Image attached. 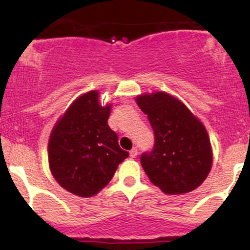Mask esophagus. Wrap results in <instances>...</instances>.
Instances as JSON below:
<instances>
[{
	"label": "esophagus",
	"instance_id": "1",
	"mask_svg": "<svg viewBox=\"0 0 250 250\" xmlns=\"http://www.w3.org/2000/svg\"><path fill=\"white\" fill-rule=\"evenodd\" d=\"M129 155H130L131 159H135V157L137 156V149L136 148H133L130 151H129Z\"/></svg>",
	"mask_w": 250,
	"mask_h": 250
}]
</instances>
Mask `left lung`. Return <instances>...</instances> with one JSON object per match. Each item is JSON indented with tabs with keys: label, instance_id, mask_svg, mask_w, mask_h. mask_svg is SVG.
Listing matches in <instances>:
<instances>
[{
	"label": "left lung",
	"instance_id": "obj_1",
	"mask_svg": "<svg viewBox=\"0 0 250 250\" xmlns=\"http://www.w3.org/2000/svg\"><path fill=\"white\" fill-rule=\"evenodd\" d=\"M154 130L151 151L141 155L146 174L163 193L185 194L208 176L213 153L205 125L176 97L163 91L136 97Z\"/></svg>",
	"mask_w": 250,
	"mask_h": 250
}]
</instances>
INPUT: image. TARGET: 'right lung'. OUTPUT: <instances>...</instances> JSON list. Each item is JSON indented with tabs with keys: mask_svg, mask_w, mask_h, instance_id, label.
Masks as SVG:
<instances>
[{
	"mask_svg": "<svg viewBox=\"0 0 250 250\" xmlns=\"http://www.w3.org/2000/svg\"><path fill=\"white\" fill-rule=\"evenodd\" d=\"M110 108L99 102V91H88L71 103L50 134L51 174L62 188L77 196L99 193L129 156L108 125Z\"/></svg>",
	"mask_w": 250,
	"mask_h": 250,
	"instance_id": "right-lung-1",
	"label": "right lung"
}]
</instances>
